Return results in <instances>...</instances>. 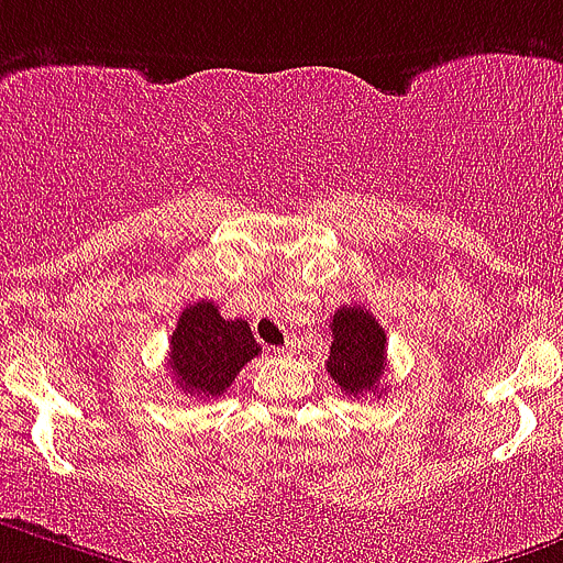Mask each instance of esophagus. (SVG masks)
Masks as SVG:
<instances>
[{"label": "esophagus", "mask_w": 563, "mask_h": 563, "mask_svg": "<svg viewBox=\"0 0 563 563\" xmlns=\"http://www.w3.org/2000/svg\"><path fill=\"white\" fill-rule=\"evenodd\" d=\"M283 353H297V342H288L286 347H283Z\"/></svg>", "instance_id": "esophagus-1"}]
</instances>
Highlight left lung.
<instances>
[{
    "label": "left lung",
    "mask_w": 563,
    "mask_h": 563,
    "mask_svg": "<svg viewBox=\"0 0 563 563\" xmlns=\"http://www.w3.org/2000/svg\"><path fill=\"white\" fill-rule=\"evenodd\" d=\"M331 333L328 373L339 389L353 398L364 393L376 395L387 367V333L376 317L362 306H342L333 313Z\"/></svg>",
    "instance_id": "8db88e82"
}]
</instances>
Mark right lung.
Listing matches in <instances>:
<instances>
[{"instance_id":"add662e5","label":"right lung","mask_w":563,"mask_h":563,"mask_svg":"<svg viewBox=\"0 0 563 563\" xmlns=\"http://www.w3.org/2000/svg\"><path fill=\"white\" fill-rule=\"evenodd\" d=\"M257 353L261 344L244 319H224L216 302L199 300L176 322L168 367L181 393L219 398Z\"/></svg>"}]
</instances>
